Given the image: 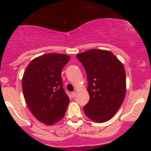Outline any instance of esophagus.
Listing matches in <instances>:
<instances>
[{
  "label": "esophagus",
  "instance_id": "obj_1",
  "mask_svg": "<svg viewBox=\"0 0 151 151\" xmlns=\"http://www.w3.org/2000/svg\"><path fill=\"white\" fill-rule=\"evenodd\" d=\"M71 96H72V98L75 97V96H76V92H75V91H73V92L71 93Z\"/></svg>",
  "mask_w": 151,
  "mask_h": 151
}]
</instances>
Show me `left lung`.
Listing matches in <instances>:
<instances>
[{
    "label": "left lung",
    "mask_w": 151,
    "mask_h": 151,
    "mask_svg": "<svg viewBox=\"0 0 151 151\" xmlns=\"http://www.w3.org/2000/svg\"><path fill=\"white\" fill-rule=\"evenodd\" d=\"M87 77L89 101L86 116L95 122L111 119L124 101L126 91L124 65L111 52L91 49L77 55Z\"/></svg>",
    "instance_id": "obj_1"
}]
</instances>
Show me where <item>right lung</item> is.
Instances as JSON below:
<instances>
[{"instance_id": "1", "label": "right lung", "mask_w": 151, "mask_h": 151, "mask_svg": "<svg viewBox=\"0 0 151 151\" xmlns=\"http://www.w3.org/2000/svg\"><path fill=\"white\" fill-rule=\"evenodd\" d=\"M70 60L67 55L48 53L32 60L24 72L22 87L31 113L46 125L64 117L70 99L62 87V70Z\"/></svg>"}]
</instances>
